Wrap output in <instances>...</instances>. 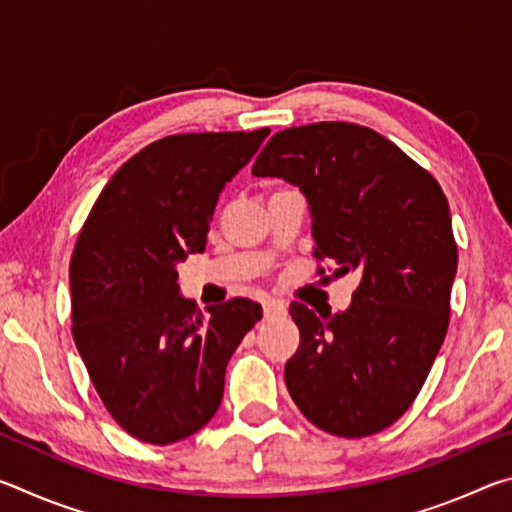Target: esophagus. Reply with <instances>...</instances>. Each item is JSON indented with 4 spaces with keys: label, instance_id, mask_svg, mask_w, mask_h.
<instances>
[{
    "label": "esophagus",
    "instance_id": "34e87169",
    "mask_svg": "<svg viewBox=\"0 0 512 512\" xmlns=\"http://www.w3.org/2000/svg\"><path fill=\"white\" fill-rule=\"evenodd\" d=\"M284 314V305L275 300H266L264 302V318H273V316H282Z\"/></svg>",
    "mask_w": 512,
    "mask_h": 512
}]
</instances>
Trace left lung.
I'll return each mask as SVG.
<instances>
[{"mask_svg":"<svg viewBox=\"0 0 512 512\" xmlns=\"http://www.w3.org/2000/svg\"><path fill=\"white\" fill-rule=\"evenodd\" d=\"M305 194L318 259L361 282L345 311L293 302L300 345L284 366L298 409L318 429L361 438L413 404L445 341L456 241L443 189L372 128L293 126L253 164Z\"/></svg>","mask_w":512,"mask_h":512,"instance_id":"8db88e82","label":"left lung"}]
</instances>
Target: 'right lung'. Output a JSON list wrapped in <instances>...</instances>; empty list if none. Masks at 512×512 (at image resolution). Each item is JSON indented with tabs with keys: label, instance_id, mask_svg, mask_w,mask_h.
<instances>
[{
	"label": "right lung",
	"instance_id": "1",
	"mask_svg": "<svg viewBox=\"0 0 512 512\" xmlns=\"http://www.w3.org/2000/svg\"><path fill=\"white\" fill-rule=\"evenodd\" d=\"M271 133L169 135L103 187L69 264L72 334L112 418L133 438L171 445L212 420L225 366L262 307L183 298L178 264L203 253L223 187Z\"/></svg>",
	"mask_w": 512,
	"mask_h": 512
}]
</instances>
